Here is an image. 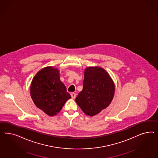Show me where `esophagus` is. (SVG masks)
Wrapping results in <instances>:
<instances>
[{"label":"esophagus","instance_id":"1","mask_svg":"<svg viewBox=\"0 0 158 158\" xmlns=\"http://www.w3.org/2000/svg\"><path fill=\"white\" fill-rule=\"evenodd\" d=\"M71 96L72 98H73V99H75V98H76V96H77V94H76L75 93H72L71 94Z\"/></svg>","mask_w":158,"mask_h":158}]
</instances>
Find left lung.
I'll list each match as a JSON object with an SVG mask.
<instances>
[{
    "label": "left lung",
    "mask_w": 158,
    "mask_h": 158,
    "mask_svg": "<svg viewBox=\"0 0 158 158\" xmlns=\"http://www.w3.org/2000/svg\"><path fill=\"white\" fill-rule=\"evenodd\" d=\"M115 93V85L105 70L100 67H89L85 71L83 90L75 101L86 115L93 116L110 104Z\"/></svg>",
    "instance_id": "1"
}]
</instances>
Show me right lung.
<instances>
[{
	"label": "right lung",
	"mask_w": 158,
	"mask_h": 158,
	"mask_svg": "<svg viewBox=\"0 0 158 158\" xmlns=\"http://www.w3.org/2000/svg\"><path fill=\"white\" fill-rule=\"evenodd\" d=\"M31 96L36 106L49 116L56 115L71 98L60 79L58 70L52 67L44 68L34 77Z\"/></svg>",
	"instance_id": "add662e5"
}]
</instances>
